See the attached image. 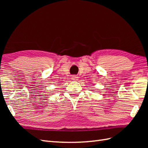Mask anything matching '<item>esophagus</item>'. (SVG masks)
<instances>
[{
	"mask_svg": "<svg viewBox=\"0 0 148 148\" xmlns=\"http://www.w3.org/2000/svg\"><path fill=\"white\" fill-rule=\"evenodd\" d=\"M71 79H72V81H77V79H78V77H77V76H75V75H74V76H72Z\"/></svg>",
	"mask_w": 148,
	"mask_h": 148,
	"instance_id": "esophagus-1",
	"label": "esophagus"
}]
</instances>
